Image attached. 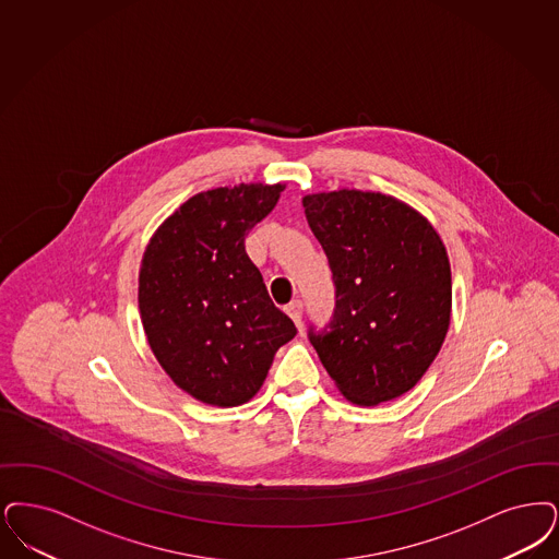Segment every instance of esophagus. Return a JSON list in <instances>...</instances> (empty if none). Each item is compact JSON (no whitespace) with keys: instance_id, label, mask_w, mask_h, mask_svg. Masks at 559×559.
I'll return each mask as SVG.
<instances>
[{"instance_id":"obj_1","label":"esophagus","mask_w":559,"mask_h":559,"mask_svg":"<svg viewBox=\"0 0 559 559\" xmlns=\"http://www.w3.org/2000/svg\"><path fill=\"white\" fill-rule=\"evenodd\" d=\"M287 313H289L290 320L295 322V326H297V329H301V318H304V304H301L299 299L290 301L289 306H287Z\"/></svg>"}]
</instances>
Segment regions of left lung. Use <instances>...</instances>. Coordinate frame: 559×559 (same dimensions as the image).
<instances>
[{
    "instance_id": "1",
    "label": "left lung",
    "mask_w": 559,
    "mask_h": 559,
    "mask_svg": "<svg viewBox=\"0 0 559 559\" xmlns=\"http://www.w3.org/2000/svg\"><path fill=\"white\" fill-rule=\"evenodd\" d=\"M336 285L331 333H310L347 402L402 397L435 361L451 320V266L437 228L405 201L336 189L304 198Z\"/></svg>"
}]
</instances>
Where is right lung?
Listing matches in <instances>:
<instances>
[{
	"mask_svg": "<svg viewBox=\"0 0 559 559\" xmlns=\"http://www.w3.org/2000/svg\"><path fill=\"white\" fill-rule=\"evenodd\" d=\"M283 182L201 191L152 235L139 269L147 343L173 382L205 405L235 407L264 384L274 354L297 335L246 251Z\"/></svg>",
	"mask_w": 559,
	"mask_h": 559,
	"instance_id": "obj_1",
	"label": "right lung"
}]
</instances>
